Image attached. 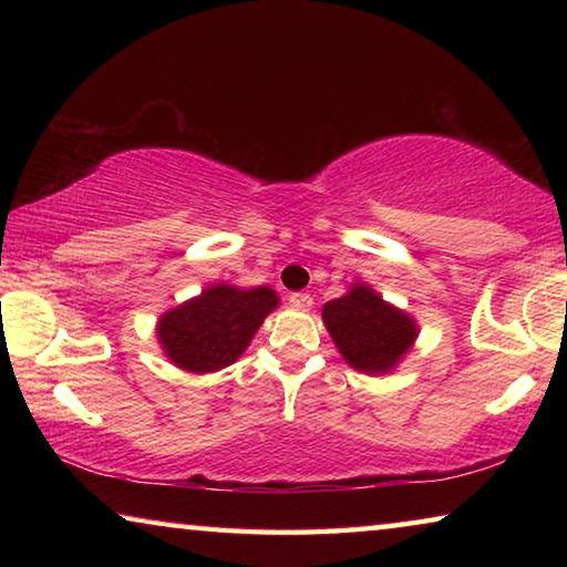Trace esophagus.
Returning a JSON list of instances; mask_svg holds the SVG:
<instances>
[{"instance_id":"obj_1","label":"esophagus","mask_w":567,"mask_h":567,"mask_svg":"<svg viewBox=\"0 0 567 567\" xmlns=\"http://www.w3.org/2000/svg\"><path fill=\"white\" fill-rule=\"evenodd\" d=\"M290 307H295V310H310L312 297L307 292H292L290 295Z\"/></svg>"}]
</instances>
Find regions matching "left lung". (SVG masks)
<instances>
[{
  "label": "left lung",
  "instance_id": "1",
  "mask_svg": "<svg viewBox=\"0 0 567 567\" xmlns=\"http://www.w3.org/2000/svg\"><path fill=\"white\" fill-rule=\"evenodd\" d=\"M322 322L350 368L368 375L390 372L417 338L415 320L364 282L324 305Z\"/></svg>",
  "mask_w": 567,
  "mask_h": 567
}]
</instances>
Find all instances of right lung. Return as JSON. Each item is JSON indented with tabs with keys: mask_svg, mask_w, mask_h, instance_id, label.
Instances as JSON below:
<instances>
[{
	"mask_svg": "<svg viewBox=\"0 0 567 567\" xmlns=\"http://www.w3.org/2000/svg\"><path fill=\"white\" fill-rule=\"evenodd\" d=\"M277 305L280 297L270 287L239 290L233 285H213L162 315L157 338L177 368L197 375L215 372L247 350Z\"/></svg>",
	"mask_w": 567,
	"mask_h": 567,
	"instance_id": "1",
	"label": "right lung"
}]
</instances>
